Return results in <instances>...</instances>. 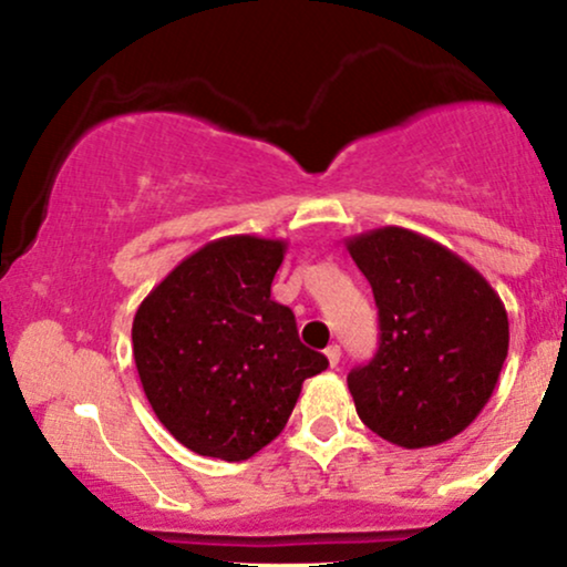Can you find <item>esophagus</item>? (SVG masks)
Returning a JSON list of instances; mask_svg holds the SVG:
<instances>
[{
  "label": "esophagus",
  "instance_id": "1",
  "mask_svg": "<svg viewBox=\"0 0 567 567\" xmlns=\"http://www.w3.org/2000/svg\"><path fill=\"white\" fill-rule=\"evenodd\" d=\"M324 357H328L330 368H336L338 362H341V347H338V343H333V347H328V349H324Z\"/></svg>",
  "mask_w": 567,
  "mask_h": 567
}]
</instances>
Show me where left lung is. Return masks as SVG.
<instances>
[{"mask_svg": "<svg viewBox=\"0 0 567 567\" xmlns=\"http://www.w3.org/2000/svg\"><path fill=\"white\" fill-rule=\"evenodd\" d=\"M379 306V351L349 373L357 415L394 445L464 432L496 389L509 320L498 292L445 245L402 226L347 239Z\"/></svg>", "mask_w": 567, "mask_h": 567, "instance_id": "obj_1", "label": "left lung"}]
</instances>
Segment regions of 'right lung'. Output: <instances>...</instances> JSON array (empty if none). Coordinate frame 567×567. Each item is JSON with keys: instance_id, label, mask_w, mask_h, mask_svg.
<instances>
[{"instance_id": "add662e5", "label": "right lung", "mask_w": 567, "mask_h": 567, "mask_svg": "<svg viewBox=\"0 0 567 567\" xmlns=\"http://www.w3.org/2000/svg\"><path fill=\"white\" fill-rule=\"evenodd\" d=\"M288 243L234 234L184 258L143 298L133 357L143 392L181 445L247 461L282 432L328 357L303 347L271 279Z\"/></svg>"}]
</instances>
